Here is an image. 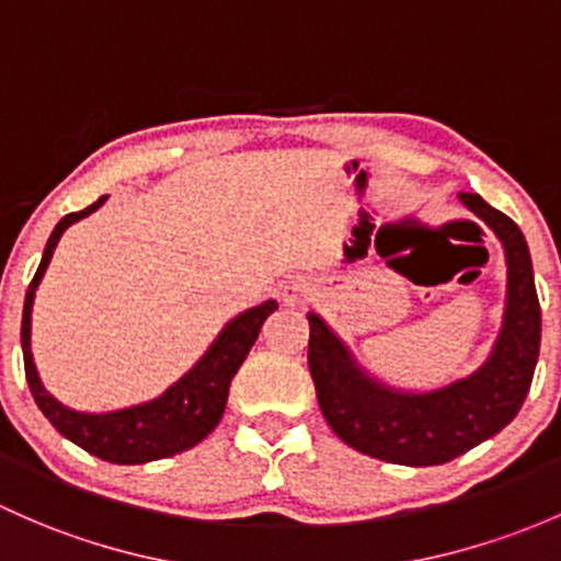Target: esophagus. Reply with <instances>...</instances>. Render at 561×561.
<instances>
[{"instance_id":"1","label":"esophagus","mask_w":561,"mask_h":561,"mask_svg":"<svg viewBox=\"0 0 561 561\" xmlns=\"http://www.w3.org/2000/svg\"><path fill=\"white\" fill-rule=\"evenodd\" d=\"M309 296H311V287H309V282H306V279L287 282L285 290H282V298H285L287 306L306 304V300H309Z\"/></svg>"}]
</instances>
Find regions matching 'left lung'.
I'll list each match as a JSON object with an SVG mask.
<instances>
[{
    "label": "left lung",
    "instance_id": "1",
    "mask_svg": "<svg viewBox=\"0 0 561 561\" xmlns=\"http://www.w3.org/2000/svg\"><path fill=\"white\" fill-rule=\"evenodd\" d=\"M459 202L503 241L508 298L492 355L476 374L433 392H400L357 368L350 350L309 314V370L335 435L352 449L394 465H444L492 438L522 409L540 352V304L527 241L508 215L476 193Z\"/></svg>",
    "mask_w": 561,
    "mask_h": 561
}]
</instances>
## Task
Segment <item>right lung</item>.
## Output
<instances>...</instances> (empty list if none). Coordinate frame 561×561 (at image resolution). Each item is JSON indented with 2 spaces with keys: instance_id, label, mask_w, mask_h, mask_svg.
Returning <instances> with one entry per match:
<instances>
[{
  "instance_id": "obj_1",
  "label": "right lung",
  "mask_w": 561,
  "mask_h": 561,
  "mask_svg": "<svg viewBox=\"0 0 561 561\" xmlns=\"http://www.w3.org/2000/svg\"><path fill=\"white\" fill-rule=\"evenodd\" d=\"M107 202V196L99 198L96 204L85 206L82 211H72L53 228L47 239L43 263L34 274L32 285L23 300V322H21V346H23V368H26L28 389L34 394V403L47 416V422L85 449L93 457L115 465H141L152 459L174 457V454L187 451L204 440L211 430L220 422L222 411L228 403V389L236 370L241 368L244 357L250 355L252 344L257 341L263 322L276 311V300H265L255 309L244 311L236 320L222 328L215 344L206 350V355L182 376L176 385H172L161 398L150 403L131 405L123 411H110V414H80V411L67 409L56 398L45 392L39 381L37 368L32 359V304L37 285L43 282L47 263H50L53 250L58 239L72 222L82 220L85 215L96 211L99 206Z\"/></svg>"
}]
</instances>
